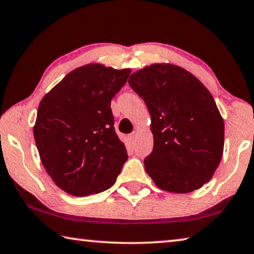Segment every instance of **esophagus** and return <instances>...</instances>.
I'll list each match as a JSON object with an SVG mask.
<instances>
[{"instance_id": "1", "label": "esophagus", "mask_w": 254, "mask_h": 254, "mask_svg": "<svg viewBox=\"0 0 254 254\" xmlns=\"http://www.w3.org/2000/svg\"><path fill=\"white\" fill-rule=\"evenodd\" d=\"M135 138H136L135 132H132V133H130V134H128V136H127L128 141H130L131 143H134L135 142Z\"/></svg>"}]
</instances>
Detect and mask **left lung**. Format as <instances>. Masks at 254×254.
Here are the masks:
<instances>
[{
  "instance_id": "left-lung-1",
  "label": "left lung",
  "mask_w": 254,
  "mask_h": 254,
  "mask_svg": "<svg viewBox=\"0 0 254 254\" xmlns=\"http://www.w3.org/2000/svg\"><path fill=\"white\" fill-rule=\"evenodd\" d=\"M128 84L151 116L154 148L143 160L148 175L170 192L202 187L224 149V121L210 92L190 72L171 64L136 71Z\"/></svg>"
}]
</instances>
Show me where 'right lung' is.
<instances>
[{"label":"right lung","instance_id":"right-lung-1","mask_svg":"<svg viewBox=\"0 0 254 254\" xmlns=\"http://www.w3.org/2000/svg\"><path fill=\"white\" fill-rule=\"evenodd\" d=\"M130 73L88 64L64 76L39 104L34 136L40 159L55 184L72 195L110 189L127 160L111 100Z\"/></svg>","mask_w":254,"mask_h":254}]
</instances>
